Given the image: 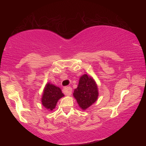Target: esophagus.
<instances>
[{
    "mask_svg": "<svg viewBox=\"0 0 146 146\" xmlns=\"http://www.w3.org/2000/svg\"><path fill=\"white\" fill-rule=\"evenodd\" d=\"M63 93L67 96H70L72 93V88L70 86H67V87H64L63 89Z\"/></svg>",
    "mask_w": 146,
    "mask_h": 146,
    "instance_id": "34e87169",
    "label": "esophagus"
}]
</instances>
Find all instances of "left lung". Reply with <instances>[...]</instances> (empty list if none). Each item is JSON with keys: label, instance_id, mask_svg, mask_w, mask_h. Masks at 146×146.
<instances>
[{"label": "left lung", "instance_id": "obj_1", "mask_svg": "<svg viewBox=\"0 0 146 146\" xmlns=\"http://www.w3.org/2000/svg\"><path fill=\"white\" fill-rule=\"evenodd\" d=\"M73 95L79 107L82 110H87L98 99V90L95 80L87 74L81 76Z\"/></svg>", "mask_w": 146, "mask_h": 146}]
</instances>
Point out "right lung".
Returning a JSON list of instances; mask_svg holds the SVG:
<instances>
[{
	"label": "right lung",
	"instance_id": "add662e5",
	"mask_svg": "<svg viewBox=\"0 0 146 146\" xmlns=\"http://www.w3.org/2000/svg\"><path fill=\"white\" fill-rule=\"evenodd\" d=\"M64 96V95L62 93L60 88L48 82L46 84L44 89L41 98L42 104L46 108V110L51 111L55 108L58 100Z\"/></svg>",
	"mask_w": 146,
	"mask_h": 146
}]
</instances>
